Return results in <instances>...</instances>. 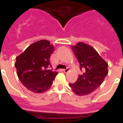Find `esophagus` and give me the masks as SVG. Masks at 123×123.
Here are the masks:
<instances>
[{"label":"esophagus","instance_id":"obj_1","mask_svg":"<svg viewBox=\"0 0 123 123\" xmlns=\"http://www.w3.org/2000/svg\"><path fill=\"white\" fill-rule=\"evenodd\" d=\"M62 71H63L64 73H67V72L69 71V68H66V69H63L62 70Z\"/></svg>","mask_w":123,"mask_h":123}]
</instances>
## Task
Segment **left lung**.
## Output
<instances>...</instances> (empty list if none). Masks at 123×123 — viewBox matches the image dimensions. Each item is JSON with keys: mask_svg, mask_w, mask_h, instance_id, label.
<instances>
[{"mask_svg": "<svg viewBox=\"0 0 123 123\" xmlns=\"http://www.w3.org/2000/svg\"><path fill=\"white\" fill-rule=\"evenodd\" d=\"M72 49L80 63V68L84 70V73L79 75L76 82L68 85L76 95H88L103 83L108 74V64L95 49L88 44L79 42L72 46Z\"/></svg>", "mask_w": 123, "mask_h": 123, "instance_id": "obj_1", "label": "left lung"}]
</instances>
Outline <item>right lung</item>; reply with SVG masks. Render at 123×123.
<instances>
[{
	"label": "right lung",
	"mask_w": 123,
	"mask_h": 123,
	"mask_svg": "<svg viewBox=\"0 0 123 123\" xmlns=\"http://www.w3.org/2000/svg\"><path fill=\"white\" fill-rule=\"evenodd\" d=\"M54 47L47 40L32 43L16 57L15 67L19 80L28 90L45 92L50 88L58 72L48 70Z\"/></svg>",
	"instance_id": "obj_1"
}]
</instances>
